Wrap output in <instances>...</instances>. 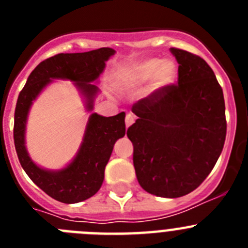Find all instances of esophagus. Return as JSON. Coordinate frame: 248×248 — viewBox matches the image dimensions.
<instances>
[{"label": "esophagus", "mask_w": 248, "mask_h": 248, "mask_svg": "<svg viewBox=\"0 0 248 248\" xmlns=\"http://www.w3.org/2000/svg\"><path fill=\"white\" fill-rule=\"evenodd\" d=\"M134 120H135V117L134 115H133V114H126V118H125V126H126V129L129 128V126L131 125V124H133V123H134Z\"/></svg>", "instance_id": "1"}]
</instances>
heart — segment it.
<instances>
[{
	"label": "heart",
	"mask_w": 248,
	"mask_h": 248,
	"mask_svg": "<svg viewBox=\"0 0 248 248\" xmlns=\"http://www.w3.org/2000/svg\"><path fill=\"white\" fill-rule=\"evenodd\" d=\"M177 67L171 59L146 58L131 64L120 73L119 82L128 89H137L151 79V89L163 91L175 82Z\"/></svg>",
	"instance_id": "obj_1"
}]
</instances>
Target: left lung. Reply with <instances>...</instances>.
<instances>
[{
  "mask_svg": "<svg viewBox=\"0 0 248 248\" xmlns=\"http://www.w3.org/2000/svg\"><path fill=\"white\" fill-rule=\"evenodd\" d=\"M179 80L140 99L126 135L140 186L175 199L194 191L209 176L222 151L226 117L222 88L201 57L170 48Z\"/></svg>",
  "mask_w": 248,
  "mask_h": 248,
  "instance_id": "8db88e82",
  "label": "left lung"
}]
</instances>
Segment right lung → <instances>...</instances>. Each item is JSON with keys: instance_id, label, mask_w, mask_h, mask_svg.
I'll return each instance as SVG.
<instances>
[{"instance_id": "1", "label": "right lung", "mask_w": 248, "mask_h": 248, "mask_svg": "<svg viewBox=\"0 0 248 248\" xmlns=\"http://www.w3.org/2000/svg\"><path fill=\"white\" fill-rule=\"evenodd\" d=\"M114 53L113 48L104 47L84 53H59L50 57L32 71L17 99L13 139L19 163L39 189L61 202H80L97 194L104 180L105 166L114 144L125 135V113L122 111L114 117L92 113L76 156L61 170H47L31 159L25 139L28 113L39 93L53 79L73 82L84 98L85 109L93 110L94 99L99 93L93 82L99 78L105 62Z\"/></svg>"}]
</instances>
